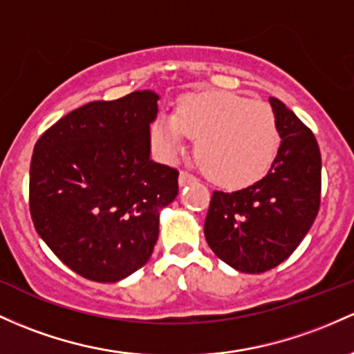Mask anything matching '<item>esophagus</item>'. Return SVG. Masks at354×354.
Instances as JSON below:
<instances>
[{
  "instance_id": "34e87169",
  "label": "esophagus",
  "mask_w": 354,
  "mask_h": 354,
  "mask_svg": "<svg viewBox=\"0 0 354 354\" xmlns=\"http://www.w3.org/2000/svg\"><path fill=\"white\" fill-rule=\"evenodd\" d=\"M195 180H196V178L193 176V174L186 173V171H181L180 178H178V181H180V186H185V185L193 183V181H195Z\"/></svg>"
}]
</instances>
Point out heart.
I'll return each mask as SVG.
<instances>
[{
  "instance_id": "b5f03b06",
  "label": "heart",
  "mask_w": 354,
  "mask_h": 354,
  "mask_svg": "<svg viewBox=\"0 0 354 354\" xmlns=\"http://www.w3.org/2000/svg\"><path fill=\"white\" fill-rule=\"evenodd\" d=\"M151 138L162 158L176 159L186 138L196 139L195 156L215 185L243 188L266 176L279 149L272 109L228 91L186 95L173 118L159 115Z\"/></svg>"
}]
</instances>
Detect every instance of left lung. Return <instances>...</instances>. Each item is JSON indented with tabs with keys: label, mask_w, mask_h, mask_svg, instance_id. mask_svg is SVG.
I'll return each mask as SVG.
<instances>
[{
	"label": "left lung",
	"mask_w": 354,
	"mask_h": 354,
	"mask_svg": "<svg viewBox=\"0 0 354 354\" xmlns=\"http://www.w3.org/2000/svg\"><path fill=\"white\" fill-rule=\"evenodd\" d=\"M269 102L281 146L266 176L234 193L215 192L205 239L235 270L260 274L296 250L316 220L321 201V153L316 138L275 97Z\"/></svg>",
	"instance_id": "obj_1"
}]
</instances>
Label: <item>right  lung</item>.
Returning a JSON list of instances; mask_svg holds the SVG:
<instances>
[{"instance_id": "right-lung-1", "label": "right lung", "mask_w": 354, "mask_h": 354, "mask_svg": "<svg viewBox=\"0 0 354 354\" xmlns=\"http://www.w3.org/2000/svg\"><path fill=\"white\" fill-rule=\"evenodd\" d=\"M159 95L95 100L53 124L30 165V213L41 240L88 281L118 282L149 260L159 209L178 195V171L151 159Z\"/></svg>"}]
</instances>
